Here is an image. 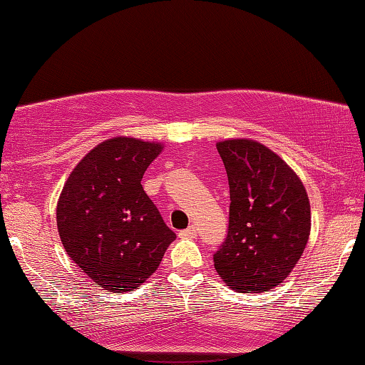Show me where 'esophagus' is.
I'll return each instance as SVG.
<instances>
[{
  "label": "esophagus",
  "instance_id": "obj_1",
  "mask_svg": "<svg viewBox=\"0 0 365 365\" xmlns=\"http://www.w3.org/2000/svg\"><path fill=\"white\" fill-rule=\"evenodd\" d=\"M196 227H188V228H185V230H182L180 233H178V237L180 238H195L196 237Z\"/></svg>",
  "mask_w": 365,
  "mask_h": 365
}]
</instances>
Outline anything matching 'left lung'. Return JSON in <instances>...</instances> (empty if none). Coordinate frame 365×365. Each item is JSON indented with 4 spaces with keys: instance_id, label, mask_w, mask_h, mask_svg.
<instances>
[{
    "instance_id": "1",
    "label": "left lung",
    "mask_w": 365,
    "mask_h": 365,
    "mask_svg": "<svg viewBox=\"0 0 365 365\" xmlns=\"http://www.w3.org/2000/svg\"><path fill=\"white\" fill-rule=\"evenodd\" d=\"M230 187L225 242L214 267L238 293H261L289 275L311 233V205L293 169L257 141H219Z\"/></svg>"
}]
</instances>
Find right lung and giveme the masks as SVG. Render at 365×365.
I'll return each instance as SVG.
<instances>
[{
  "label": "right lung",
  "mask_w": 365,
  "mask_h": 365,
  "mask_svg": "<svg viewBox=\"0 0 365 365\" xmlns=\"http://www.w3.org/2000/svg\"><path fill=\"white\" fill-rule=\"evenodd\" d=\"M163 145L115 137L80 160L59 196L61 242L73 262L109 292H133L159 267L175 233L141 187Z\"/></svg>",
  "instance_id": "obj_1"
}]
</instances>
